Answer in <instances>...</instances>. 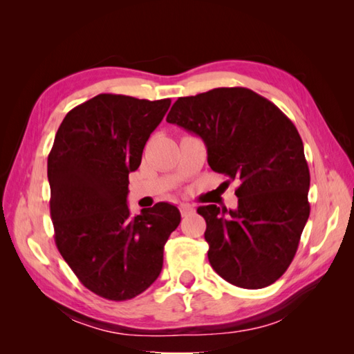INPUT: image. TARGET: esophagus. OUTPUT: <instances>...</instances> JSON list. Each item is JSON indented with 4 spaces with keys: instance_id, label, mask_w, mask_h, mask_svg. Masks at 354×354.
<instances>
[{
    "instance_id": "1",
    "label": "esophagus",
    "mask_w": 354,
    "mask_h": 354,
    "mask_svg": "<svg viewBox=\"0 0 354 354\" xmlns=\"http://www.w3.org/2000/svg\"><path fill=\"white\" fill-rule=\"evenodd\" d=\"M179 212H181V214H183V216H189V214L194 213V208H193L192 205H187V204H184V205L179 207Z\"/></svg>"
}]
</instances>
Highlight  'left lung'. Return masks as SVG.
Instances as JSON below:
<instances>
[{
  "label": "left lung",
  "instance_id": "1",
  "mask_svg": "<svg viewBox=\"0 0 354 354\" xmlns=\"http://www.w3.org/2000/svg\"><path fill=\"white\" fill-rule=\"evenodd\" d=\"M167 122L201 137L212 170L239 184L236 209L198 208L209 265L243 289L275 283L310 214V173L297 127L272 102L240 86L179 97Z\"/></svg>",
  "mask_w": 354,
  "mask_h": 354
}]
</instances>
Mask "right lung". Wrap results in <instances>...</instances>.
<instances>
[{"label": "right lung", "instance_id": "right-lung-1", "mask_svg": "<svg viewBox=\"0 0 354 354\" xmlns=\"http://www.w3.org/2000/svg\"><path fill=\"white\" fill-rule=\"evenodd\" d=\"M171 100L99 94L65 115L48 155L55 242L86 289L111 301L145 292L162 269L164 245L181 222L158 202L131 216L129 173Z\"/></svg>", "mask_w": 354, "mask_h": 354}]
</instances>
